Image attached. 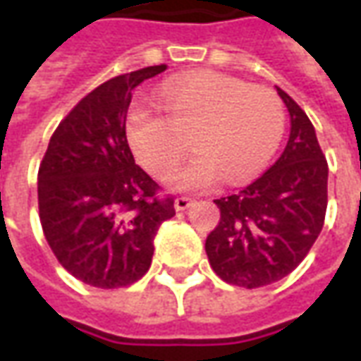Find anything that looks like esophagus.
Masks as SVG:
<instances>
[{"instance_id": "obj_1", "label": "esophagus", "mask_w": 361, "mask_h": 361, "mask_svg": "<svg viewBox=\"0 0 361 361\" xmlns=\"http://www.w3.org/2000/svg\"><path fill=\"white\" fill-rule=\"evenodd\" d=\"M191 204H193V201L188 199V197H178V199L173 201V209H176V211H188Z\"/></svg>"}]
</instances>
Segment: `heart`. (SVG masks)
Returning <instances> with one entry per match:
<instances>
[{"label":"heart","instance_id":"1","mask_svg":"<svg viewBox=\"0 0 361 361\" xmlns=\"http://www.w3.org/2000/svg\"><path fill=\"white\" fill-rule=\"evenodd\" d=\"M158 98L166 116L149 104L131 106L127 141L142 168L164 178L189 136L196 154L168 178L178 191H203L222 176L230 183L247 180L269 164L286 131V110L274 90L216 71L172 77Z\"/></svg>","mask_w":361,"mask_h":361}]
</instances>
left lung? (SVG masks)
<instances>
[{"label": "left lung", "mask_w": 361, "mask_h": 361, "mask_svg": "<svg viewBox=\"0 0 361 361\" xmlns=\"http://www.w3.org/2000/svg\"><path fill=\"white\" fill-rule=\"evenodd\" d=\"M290 114V137L280 158L240 193L220 197L219 226L204 251L220 279L261 288L284 279L323 230L329 166L305 111L282 89Z\"/></svg>", "instance_id": "8db88e82"}]
</instances>
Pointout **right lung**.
<instances>
[{"label":"right lung","instance_id":"1","mask_svg":"<svg viewBox=\"0 0 361 361\" xmlns=\"http://www.w3.org/2000/svg\"><path fill=\"white\" fill-rule=\"evenodd\" d=\"M166 66L118 75L82 98L54 131L38 170V211L61 267L96 288L133 284L149 271L154 235L173 199L135 164L126 118L131 90Z\"/></svg>","mask_w":361,"mask_h":361}]
</instances>
